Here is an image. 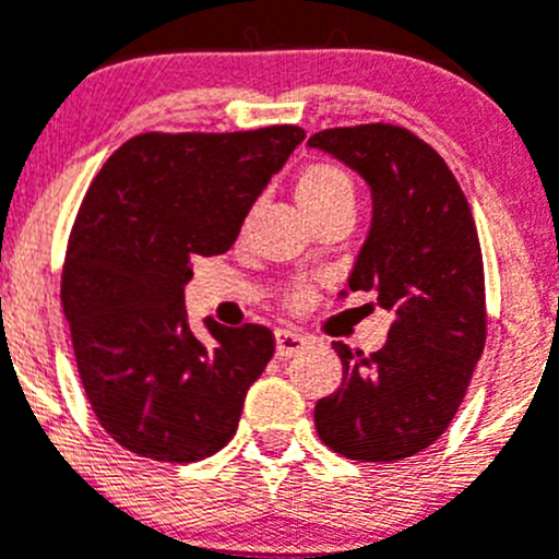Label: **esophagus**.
Listing matches in <instances>:
<instances>
[{
  "instance_id": "1",
  "label": "esophagus",
  "mask_w": 559,
  "mask_h": 559,
  "mask_svg": "<svg viewBox=\"0 0 559 559\" xmlns=\"http://www.w3.org/2000/svg\"><path fill=\"white\" fill-rule=\"evenodd\" d=\"M306 344H308L306 335L292 333V330H278V333H275V355H278L281 360L302 352L306 349Z\"/></svg>"
}]
</instances>
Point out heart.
<instances>
[{
  "label": "heart",
  "mask_w": 559,
  "mask_h": 559,
  "mask_svg": "<svg viewBox=\"0 0 559 559\" xmlns=\"http://www.w3.org/2000/svg\"><path fill=\"white\" fill-rule=\"evenodd\" d=\"M295 197L300 202L302 213L319 224L328 215L341 213V210H352L355 213V202H357V191H355V180L349 177V171L341 169L338 164L333 160H306V164L297 169L295 175ZM289 306L295 311H302V308L311 306L317 300V289L308 284L295 286L289 292Z\"/></svg>",
  "instance_id": "1"
}]
</instances>
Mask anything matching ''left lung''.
I'll return each mask as SVG.
<instances>
[{
	"label": "left lung",
	"mask_w": 559,
	"mask_h": 559,
	"mask_svg": "<svg viewBox=\"0 0 559 559\" xmlns=\"http://www.w3.org/2000/svg\"><path fill=\"white\" fill-rule=\"evenodd\" d=\"M311 147L360 171L373 221L349 275L390 311L382 349L335 341L344 377L313 406L319 440L355 462L390 464L426 451L451 426L486 344L484 253L451 166L390 122L319 130Z\"/></svg>",
	"instance_id": "left-lung-1"
}]
</instances>
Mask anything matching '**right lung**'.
I'll list each match as a JSON object with an SVG mask.
<instances>
[{"mask_svg": "<svg viewBox=\"0 0 559 559\" xmlns=\"http://www.w3.org/2000/svg\"><path fill=\"white\" fill-rule=\"evenodd\" d=\"M306 139L297 124L133 135L100 166L70 229L59 300L97 424L124 451L191 464L235 437L275 352L264 324L193 335L199 257L229 251L253 199Z\"/></svg>", "mask_w": 559, "mask_h": 559, "instance_id": "add662e5", "label": "right lung"}]
</instances>
